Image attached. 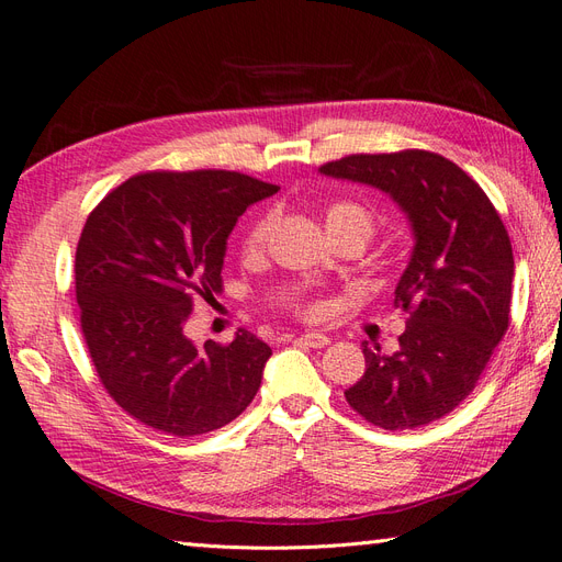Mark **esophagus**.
<instances>
[{
  "label": "esophagus",
  "instance_id": "1",
  "mask_svg": "<svg viewBox=\"0 0 562 562\" xmlns=\"http://www.w3.org/2000/svg\"><path fill=\"white\" fill-rule=\"evenodd\" d=\"M297 342H300V345H304V347L321 349V347H326V345L330 342V337H328V335H323V333H304V335H300V337H297Z\"/></svg>",
  "mask_w": 562,
  "mask_h": 562
}]
</instances>
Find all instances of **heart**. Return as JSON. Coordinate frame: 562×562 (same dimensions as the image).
Listing matches in <instances>:
<instances>
[{
	"instance_id": "obj_1",
	"label": "heart",
	"mask_w": 562,
	"mask_h": 562,
	"mask_svg": "<svg viewBox=\"0 0 562 562\" xmlns=\"http://www.w3.org/2000/svg\"><path fill=\"white\" fill-rule=\"evenodd\" d=\"M323 223H326V229L330 236L342 234V232H356L368 241V236L372 234V217L368 215L366 209L356 206V203H351V201H339V203L328 206L326 213H323ZM271 225H274L271 215H260L248 227V232L244 234V241H241V248L246 255L260 252L267 246Z\"/></svg>"
}]
</instances>
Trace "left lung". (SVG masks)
<instances>
[{"mask_svg": "<svg viewBox=\"0 0 562 562\" xmlns=\"http://www.w3.org/2000/svg\"><path fill=\"white\" fill-rule=\"evenodd\" d=\"M318 171L389 194L415 241L394 291L411 312L398 349L363 342L366 372L347 403L386 431L440 419L471 394L508 328L514 250L504 223L479 182L434 151L351 155Z\"/></svg>", "mask_w": 562, "mask_h": 562, "instance_id": "left-lung-1", "label": "left lung"}]
</instances>
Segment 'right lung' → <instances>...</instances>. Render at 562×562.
<instances>
[{"label":"right lung","mask_w":562,"mask_h":562,"mask_svg":"<svg viewBox=\"0 0 562 562\" xmlns=\"http://www.w3.org/2000/svg\"><path fill=\"white\" fill-rule=\"evenodd\" d=\"M279 187L234 171L140 173L83 225L75 258L81 333L108 394L147 427L199 436L239 417L271 349L248 330L227 347L184 335L194 302L223 288L239 215Z\"/></svg>","instance_id":"right-lung-1"}]
</instances>
